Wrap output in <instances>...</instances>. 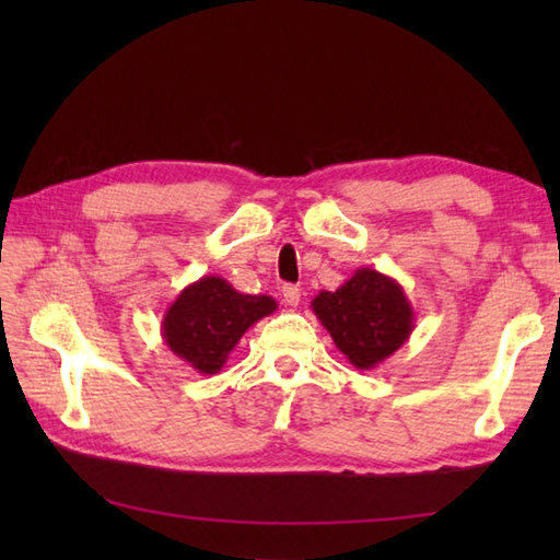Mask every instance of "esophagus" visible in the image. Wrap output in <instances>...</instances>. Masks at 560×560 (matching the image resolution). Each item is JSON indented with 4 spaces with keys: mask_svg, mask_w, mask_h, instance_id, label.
Masks as SVG:
<instances>
[{
    "mask_svg": "<svg viewBox=\"0 0 560 560\" xmlns=\"http://www.w3.org/2000/svg\"><path fill=\"white\" fill-rule=\"evenodd\" d=\"M281 293H283V303H287V305L295 307L301 303V289L293 287V283H287V287L281 289Z\"/></svg>",
    "mask_w": 560,
    "mask_h": 560,
    "instance_id": "esophagus-1",
    "label": "esophagus"
}]
</instances>
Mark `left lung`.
<instances>
[{"label": "left lung", "instance_id": "8db88e82", "mask_svg": "<svg viewBox=\"0 0 560 560\" xmlns=\"http://www.w3.org/2000/svg\"><path fill=\"white\" fill-rule=\"evenodd\" d=\"M313 313L337 349L359 371H373L413 331V307L401 283L387 273L361 267L337 291H319Z\"/></svg>", "mask_w": 560, "mask_h": 560}]
</instances>
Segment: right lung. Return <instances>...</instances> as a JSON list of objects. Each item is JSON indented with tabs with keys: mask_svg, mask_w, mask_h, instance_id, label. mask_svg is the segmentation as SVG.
<instances>
[{
	"mask_svg": "<svg viewBox=\"0 0 560 560\" xmlns=\"http://www.w3.org/2000/svg\"><path fill=\"white\" fill-rule=\"evenodd\" d=\"M273 311L271 295L241 293L209 273L177 293L163 315L161 337L197 373L217 375L245 331Z\"/></svg>",
	"mask_w": 560,
	"mask_h": 560,
	"instance_id": "1",
	"label": "right lung"
}]
</instances>
